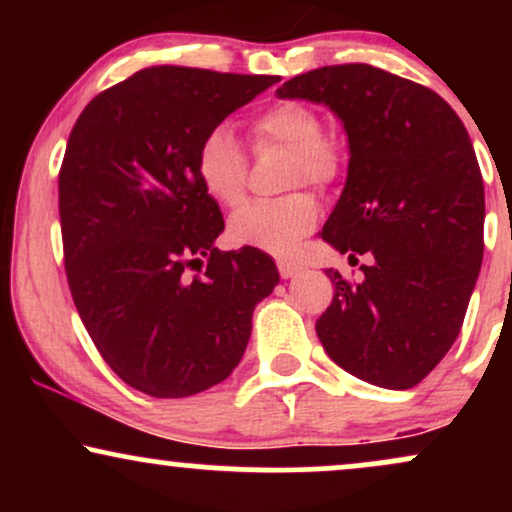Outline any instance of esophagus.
<instances>
[{
    "mask_svg": "<svg viewBox=\"0 0 512 512\" xmlns=\"http://www.w3.org/2000/svg\"><path fill=\"white\" fill-rule=\"evenodd\" d=\"M276 267H279V274L284 276V279H291V276L301 272V264H296L293 260H279L276 262Z\"/></svg>",
    "mask_w": 512,
    "mask_h": 512,
    "instance_id": "esophagus-1",
    "label": "esophagus"
}]
</instances>
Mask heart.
I'll return each mask as SVG.
<instances>
[{"instance_id":"heart-1","label":"heart","mask_w":512,"mask_h":512,"mask_svg":"<svg viewBox=\"0 0 512 512\" xmlns=\"http://www.w3.org/2000/svg\"><path fill=\"white\" fill-rule=\"evenodd\" d=\"M257 146L289 149L291 187L303 182L327 187L342 170V151L332 139L322 137V120L308 105L296 101L276 103L252 120ZM197 178L204 192L223 207H236L245 197L248 158L228 125L211 127L197 146ZM320 216V204L310 192L243 204L228 221V236L243 248L286 255L296 248Z\"/></svg>"}]
</instances>
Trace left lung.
Returning <instances> with one entry per match:
<instances>
[{
  "label": "left lung",
  "mask_w": 512,
  "mask_h": 512,
  "mask_svg": "<svg viewBox=\"0 0 512 512\" xmlns=\"http://www.w3.org/2000/svg\"><path fill=\"white\" fill-rule=\"evenodd\" d=\"M342 120L349 170L322 228L334 250L368 255L363 281L337 269L315 330L346 373L409 390L460 334L484 257V182L455 110L431 88L370 64H337L276 88Z\"/></svg>",
  "instance_id": "8db88e82"
}]
</instances>
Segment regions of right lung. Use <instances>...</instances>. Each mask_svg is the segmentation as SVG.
Returning a JSON list of instances; mask_svg holds the SVG:
<instances>
[{"instance_id": "add662e5", "label": "right lung", "mask_w": 512, "mask_h": 512, "mask_svg": "<svg viewBox=\"0 0 512 512\" xmlns=\"http://www.w3.org/2000/svg\"><path fill=\"white\" fill-rule=\"evenodd\" d=\"M276 81L149 67L98 93L69 134L60 170L69 289L105 363L134 390L178 399L226 380L252 310L279 284L267 252L214 248L223 216L197 178L204 134ZM190 266L200 274L187 277Z\"/></svg>"}]
</instances>
